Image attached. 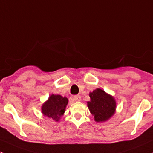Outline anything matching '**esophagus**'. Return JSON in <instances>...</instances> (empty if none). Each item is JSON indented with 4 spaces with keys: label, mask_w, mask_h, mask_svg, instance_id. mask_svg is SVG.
Returning <instances> with one entry per match:
<instances>
[{
    "label": "esophagus",
    "mask_w": 153,
    "mask_h": 153,
    "mask_svg": "<svg viewBox=\"0 0 153 153\" xmlns=\"http://www.w3.org/2000/svg\"><path fill=\"white\" fill-rule=\"evenodd\" d=\"M73 99H74V100L75 101V102H79V101H81V96H80V95H75L73 97Z\"/></svg>",
    "instance_id": "34e87169"
}]
</instances>
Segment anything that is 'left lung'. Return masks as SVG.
I'll use <instances>...</instances> for the list:
<instances>
[{"instance_id": "1", "label": "left lung", "mask_w": 153, "mask_h": 153, "mask_svg": "<svg viewBox=\"0 0 153 153\" xmlns=\"http://www.w3.org/2000/svg\"><path fill=\"white\" fill-rule=\"evenodd\" d=\"M89 97L90 101L87 102V105L97 123L107 121L114 114L117 105L111 95L97 88L89 93Z\"/></svg>"}]
</instances>
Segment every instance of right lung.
Instances as JSON below:
<instances>
[{"label": "right lung", "instance_id": "add662e5", "mask_svg": "<svg viewBox=\"0 0 153 153\" xmlns=\"http://www.w3.org/2000/svg\"><path fill=\"white\" fill-rule=\"evenodd\" d=\"M68 99L59 94H51L42 106V113L48 118L58 122L65 111Z\"/></svg>", "mask_w": 153, "mask_h": 153}]
</instances>
